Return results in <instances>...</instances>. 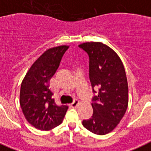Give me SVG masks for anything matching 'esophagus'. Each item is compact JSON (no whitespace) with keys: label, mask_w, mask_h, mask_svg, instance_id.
<instances>
[{"label":"esophagus","mask_w":151,"mask_h":151,"mask_svg":"<svg viewBox=\"0 0 151 151\" xmlns=\"http://www.w3.org/2000/svg\"><path fill=\"white\" fill-rule=\"evenodd\" d=\"M78 103H79V102H78V99H74V101L70 104V106L73 107V108H76L78 105Z\"/></svg>","instance_id":"34e87169"}]
</instances>
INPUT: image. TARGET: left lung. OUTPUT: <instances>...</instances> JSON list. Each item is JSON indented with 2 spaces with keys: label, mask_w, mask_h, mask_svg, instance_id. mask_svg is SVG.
<instances>
[{
  "label": "left lung",
  "mask_w": 151,
  "mask_h": 151,
  "mask_svg": "<svg viewBox=\"0 0 151 151\" xmlns=\"http://www.w3.org/2000/svg\"><path fill=\"white\" fill-rule=\"evenodd\" d=\"M78 47L89 55V76L93 113L83 125L97 135H105L118 125L128 106V84L120 58L101 42H86Z\"/></svg>",
  "instance_id": "obj_1"
}]
</instances>
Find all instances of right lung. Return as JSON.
I'll use <instances>...</instances> for the list:
<instances>
[{"label":"right lung","instance_id":"1","mask_svg":"<svg viewBox=\"0 0 151 151\" xmlns=\"http://www.w3.org/2000/svg\"><path fill=\"white\" fill-rule=\"evenodd\" d=\"M68 46L49 48L34 62L22 81L20 105L30 124L36 129L49 130L58 126L68 106L57 105L49 89V80L58 69Z\"/></svg>","mask_w":151,"mask_h":151}]
</instances>
